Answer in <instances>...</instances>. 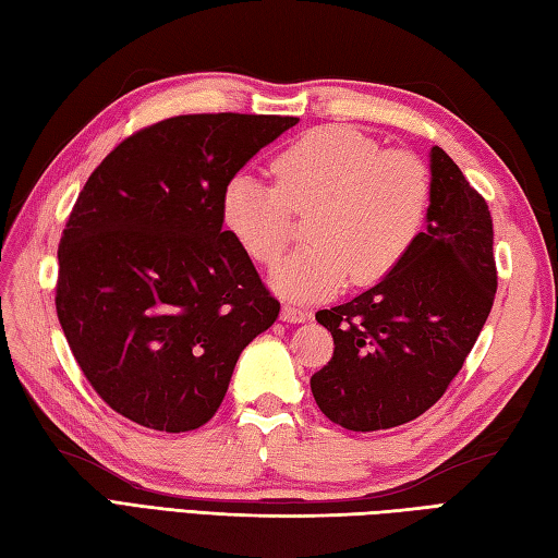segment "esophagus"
Instances as JSON below:
<instances>
[{
  "mask_svg": "<svg viewBox=\"0 0 558 558\" xmlns=\"http://www.w3.org/2000/svg\"><path fill=\"white\" fill-rule=\"evenodd\" d=\"M280 318L286 324H304V322H310V318H312V312L300 310V306H292V304H282Z\"/></svg>",
  "mask_w": 558,
  "mask_h": 558,
  "instance_id": "1",
  "label": "esophagus"
}]
</instances>
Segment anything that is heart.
<instances>
[{
	"instance_id": "heart-1",
	"label": "heart",
	"mask_w": 558,
	"mask_h": 558,
	"mask_svg": "<svg viewBox=\"0 0 558 558\" xmlns=\"http://www.w3.org/2000/svg\"><path fill=\"white\" fill-rule=\"evenodd\" d=\"M276 184L240 170L222 186L220 216L236 244L264 266L292 240V213H310L306 244L272 270L288 300H328L398 268L432 208V177L405 150H386L352 126H322L272 158Z\"/></svg>"
}]
</instances>
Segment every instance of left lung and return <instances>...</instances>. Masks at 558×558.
I'll list each match as a JSON object with an SVG mask.
<instances>
[{
	"label": "left lung",
	"mask_w": 558,
	"mask_h": 558,
	"mask_svg": "<svg viewBox=\"0 0 558 558\" xmlns=\"http://www.w3.org/2000/svg\"><path fill=\"white\" fill-rule=\"evenodd\" d=\"M432 208L398 268L316 312L333 357L312 376L316 405L350 432L417 420L462 369L496 294L489 206L444 148L429 153Z\"/></svg>",
	"instance_id": "8db88e82"
}]
</instances>
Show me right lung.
<instances>
[{
    "label": "right lung",
    "instance_id": "right-lung-1",
    "mask_svg": "<svg viewBox=\"0 0 558 558\" xmlns=\"http://www.w3.org/2000/svg\"><path fill=\"white\" fill-rule=\"evenodd\" d=\"M182 114L122 141L59 242L57 316L96 393L122 417L192 432L218 412L242 350L278 318L252 258L222 230V186L298 124Z\"/></svg>",
    "mask_w": 558,
    "mask_h": 558
}]
</instances>
